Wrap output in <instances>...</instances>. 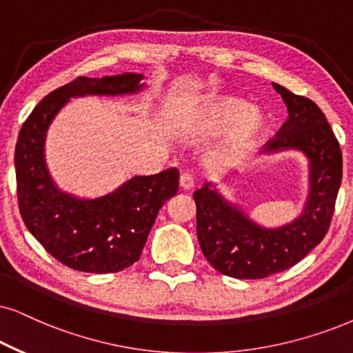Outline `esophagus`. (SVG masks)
Returning <instances> with one entry per match:
<instances>
[{
	"label": "esophagus",
	"instance_id": "esophagus-1",
	"mask_svg": "<svg viewBox=\"0 0 353 353\" xmlns=\"http://www.w3.org/2000/svg\"><path fill=\"white\" fill-rule=\"evenodd\" d=\"M194 177L190 176V174H187V172H184V174H181V177H179V185H181V189L182 190H192L194 189Z\"/></svg>",
	"mask_w": 353,
	"mask_h": 353
}]
</instances>
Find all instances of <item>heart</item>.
Here are the masks:
<instances>
[{
	"label": "heart",
	"mask_w": 353,
	"mask_h": 353,
	"mask_svg": "<svg viewBox=\"0 0 353 353\" xmlns=\"http://www.w3.org/2000/svg\"><path fill=\"white\" fill-rule=\"evenodd\" d=\"M177 130L189 138H208L225 133L215 150L221 163L243 158L270 128L269 114L252 107L244 97L230 94H208L195 101L177 119Z\"/></svg>",
	"instance_id": "b5f03b06"
}]
</instances>
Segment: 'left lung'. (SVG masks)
<instances>
[{
    "label": "left lung",
    "mask_w": 353,
    "mask_h": 353,
    "mask_svg": "<svg viewBox=\"0 0 353 353\" xmlns=\"http://www.w3.org/2000/svg\"><path fill=\"white\" fill-rule=\"evenodd\" d=\"M272 86L287 105L288 120L259 156L301 153L307 161V194L295 220L264 226L239 203L231 202L215 182H205L195 190L197 236L203 256L213 269L233 279L279 274L318 246L327 233L342 181V151L323 110L280 84Z\"/></svg>",
    "instance_id": "1"
}]
</instances>
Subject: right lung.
<instances>
[{"instance_id": "obj_1", "label": "right lung", "mask_w": 353, "mask_h": 353, "mask_svg": "<svg viewBox=\"0 0 353 353\" xmlns=\"http://www.w3.org/2000/svg\"><path fill=\"white\" fill-rule=\"evenodd\" d=\"M143 78L79 77L43 97L19 132L14 168L21 216L43 249L74 270L110 274L137 262L159 210L179 190V171L133 176L101 197H79L60 189L48 171V128L71 99L138 94L146 88Z\"/></svg>"}]
</instances>
